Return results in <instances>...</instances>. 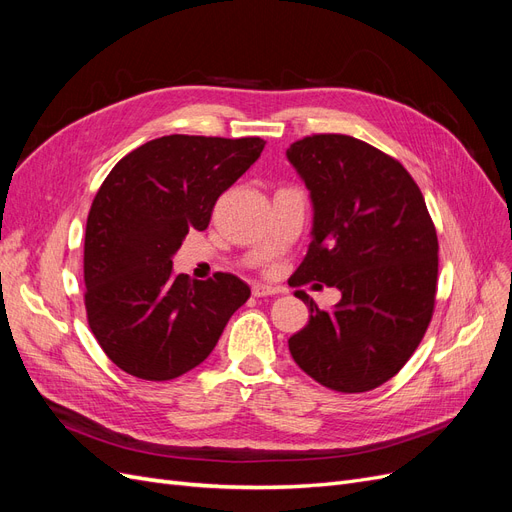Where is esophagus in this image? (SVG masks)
<instances>
[{
	"label": "esophagus",
	"instance_id": "obj_1",
	"mask_svg": "<svg viewBox=\"0 0 512 512\" xmlns=\"http://www.w3.org/2000/svg\"><path fill=\"white\" fill-rule=\"evenodd\" d=\"M284 290L277 288V286H267V284H254L252 286V294L254 297H275V294H282Z\"/></svg>",
	"mask_w": 512,
	"mask_h": 512
}]
</instances>
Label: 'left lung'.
<instances>
[{"instance_id": "1", "label": "left lung", "mask_w": 512, "mask_h": 512, "mask_svg": "<svg viewBox=\"0 0 512 512\" xmlns=\"http://www.w3.org/2000/svg\"><path fill=\"white\" fill-rule=\"evenodd\" d=\"M314 203V241L294 286L342 292L327 312L303 290L309 322L292 359L327 389L365 393L408 363L436 307L438 235L408 170L346 134H312L286 151Z\"/></svg>"}]
</instances>
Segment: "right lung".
Instances as JSON below:
<instances>
[{
    "instance_id": "obj_1",
    "label": "right lung",
    "mask_w": 512,
    "mask_h": 512,
    "mask_svg": "<svg viewBox=\"0 0 512 512\" xmlns=\"http://www.w3.org/2000/svg\"><path fill=\"white\" fill-rule=\"evenodd\" d=\"M258 136L170 134L121 158L91 203L85 228V309L119 369L173 380L203 363L250 286L230 273L205 282L173 273L190 230H205L218 198L258 158Z\"/></svg>"
}]
</instances>
